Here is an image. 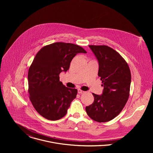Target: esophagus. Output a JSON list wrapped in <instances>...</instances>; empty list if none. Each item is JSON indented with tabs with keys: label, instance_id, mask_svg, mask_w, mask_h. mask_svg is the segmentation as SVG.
Wrapping results in <instances>:
<instances>
[{
	"label": "esophagus",
	"instance_id": "esophagus-1",
	"mask_svg": "<svg viewBox=\"0 0 153 153\" xmlns=\"http://www.w3.org/2000/svg\"><path fill=\"white\" fill-rule=\"evenodd\" d=\"M85 93V91H82V90H80V89H79V90H78V93H79V94H83V93Z\"/></svg>",
	"mask_w": 153,
	"mask_h": 153
}]
</instances>
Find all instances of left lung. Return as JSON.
<instances>
[{
	"mask_svg": "<svg viewBox=\"0 0 153 153\" xmlns=\"http://www.w3.org/2000/svg\"><path fill=\"white\" fill-rule=\"evenodd\" d=\"M98 60V76L103 91L93 93V103L86 106L88 116L98 122L110 121L123 110L129 96L131 76L128 65L116 50L106 45H89Z\"/></svg>",
	"mask_w": 153,
	"mask_h": 153,
	"instance_id": "left-lung-1",
	"label": "left lung"
}]
</instances>
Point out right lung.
<instances>
[{
	"instance_id": "1",
	"label": "right lung",
	"mask_w": 153,
	"mask_h": 153,
	"mask_svg": "<svg viewBox=\"0 0 153 153\" xmlns=\"http://www.w3.org/2000/svg\"><path fill=\"white\" fill-rule=\"evenodd\" d=\"M86 51L71 43L55 42L42 47L28 70V93L35 110L42 117L57 120L66 115L77 90L67 88L59 80L70 68L73 57Z\"/></svg>"
}]
</instances>
